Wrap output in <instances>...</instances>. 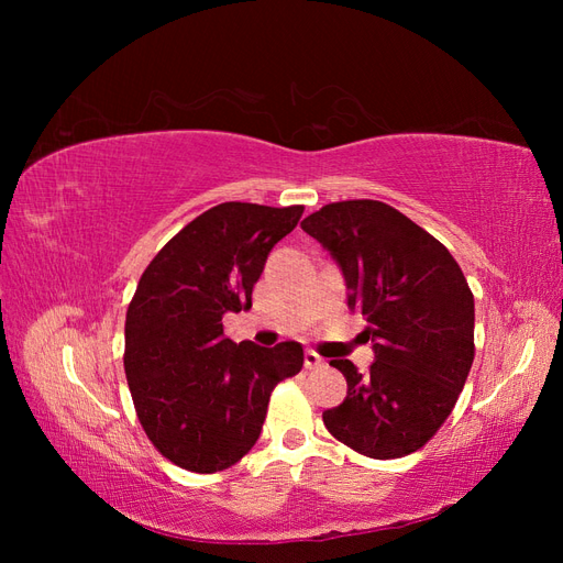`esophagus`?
I'll return each instance as SVG.
<instances>
[{"mask_svg": "<svg viewBox=\"0 0 563 563\" xmlns=\"http://www.w3.org/2000/svg\"><path fill=\"white\" fill-rule=\"evenodd\" d=\"M323 366H327V362H323L321 356H319L314 350H308V352H305V368L314 371V368H323Z\"/></svg>", "mask_w": 563, "mask_h": 563, "instance_id": "esophagus-1", "label": "esophagus"}]
</instances>
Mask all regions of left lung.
Masks as SVG:
<instances>
[{
	"label": "left lung",
	"instance_id": "left-lung-1",
	"mask_svg": "<svg viewBox=\"0 0 563 563\" xmlns=\"http://www.w3.org/2000/svg\"><path fill=\"white\" fill-rule=\"evenodd\" d=\"M300 228L343 269L347 305L368 321L376 362L331 366L345 401L327 430L356 453L389 460L422 449L451 416L474 362V296L449 249L376 199L333 201Z\"/></svg>",
	"mask_w": 563,
	"mask_h": 563
}]
</instances>
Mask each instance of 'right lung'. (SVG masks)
Here are the masks:
<instances>
[{"label":"right lung","instance_id":"add662e5","mask_svg":"<svg viewBox=\"0 0 563 563\" xmlns=\"http://www.w3.org/2000/svg\"><path fill=\"white\" fill-rule=\"evenodd\" d=\"M305 207L225 201L187 223L145 267L129 302L124 371L147 439L197 474L232 467L261 437L277 383L302 368L300 343H232L225 312L251 310L267 253Z\"/></svg>","mask_w":563,"mask_h":563}]
</instances>
